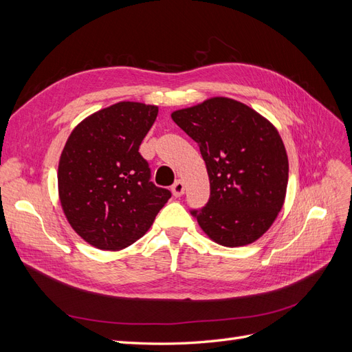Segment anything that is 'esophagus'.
Instances as JSON below:
<instances>
[{"label":"esophagus","mask_w":352,"mask_h":352,"mask_svg":"<svg viewBox=\"0 0 352 352\" xmlns=\"http://www.w3.org/2000/svg\"><path fill=\"white\" fill-rule=\"evenodd\" d=\"M172 192L175 197H182L184 192H185V185L182 180H176V182L173 184L172 186Z\"/></svg>","instance_id":"obj_1"}]
</instances>
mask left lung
Instances as JSON below:
<instances>
[{"label":"left lung","mask_w":352,"mask_h":352,"mask_svg":"<svg viewBox=\"0 0 352 352\" xmlns=\"http://www.w3.org/2000/svg\"><path fill=\"white\" fill-rule=\"evenodd\" d=\"M198 144L210 198L190 210L208 238L223 247L257 241L282 210L289 164L276 127L239 101L214 97L172 113Z\"/></svg>","instance_id":"8db88e82"}]
</instances>
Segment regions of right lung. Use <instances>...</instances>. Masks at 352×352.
I'll list each match as a JSON object with an SVG mask.
<instances>
[{"label": "right lung", "instance_id": "add662e5", "mask_svg": "<svg viewBox=\"0 0 352 352\" xmlns=\"http://www.w3.org/2000/svg\"><path fill=\"white\" fill-rule=\"evenodd\" d=\"M157 114L155 105L117 102L87 117L69 136L58 163V195L70 226L95 248L129 247L172 197L151 182L140 154Z\"/></svg>", "mask_w": 352, "mask_h": 352}]
</instances>
